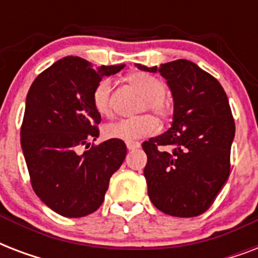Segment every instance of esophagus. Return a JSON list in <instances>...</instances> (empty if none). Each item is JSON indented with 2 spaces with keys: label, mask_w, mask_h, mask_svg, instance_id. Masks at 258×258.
<instances>
[{
  "label": "esophagus",
  "mask_w": 258,
  "mask_h": 258,
  "mask_svg": "<svg viewBox=\"0 0 258 258\" xmlns=\"http://www.w3.org/2000/svg\"><path fill=\"white\" fill-rule=\"evenodd\" d=\"M125 146H127V149L128 150H135L141 147V143H139V142H127Z\"/></svg>",
  "instance_id": "obj_1"
}]
</instances>
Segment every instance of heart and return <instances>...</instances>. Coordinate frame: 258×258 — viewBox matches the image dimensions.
Instances as JSON below:
<instances>
[{"label": "heart", "mask_w": 258, "mask_h": 258, "mask_svg": "<svg viewBox=\"0 0 258 258\" xmlns=\"http://www.w3.org/2000/svg\"><path fill=\"white\" fill-rule=\"evenodd\" d=\"M127 82L143 96L138 109L139 112L150 111L161 121L169 120L174 112V104L169 97L165 96L166 87L162 80L145 72H134L127 76ZM111 91L112 84L109 79H101L93 88V108L103 116H109L112 113ZM157 128V120L151 115H141L131 119H120L108 123L104 125L103 134L107 139L134 142L153 135Z\"/></svg>", "instance_id": "1"}]
</instances>
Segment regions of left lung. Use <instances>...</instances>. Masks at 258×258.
Returning a JSON list of instances; mask_svg holds the SVG:
<instances>
[{
    "mask_svg": "<svg viewBox=\"0 0 258 258\" xmlns=\"http://www.w3.org/2000/svg\"><path fill=\"white\" fill-rule=\"evenodd\" d=\"M138 68L159 72L174 97L171 127L142 145L150 200L169 216H200L230 174L236 124L228 96L216 78L188 60Z\"/></svg>",
    "mask_w": 258,
    "mask_h": 258,
    "instance_id": "left-lung-1",
    "label": "left lung"
}]
</instances>
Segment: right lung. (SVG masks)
I'll list each match as a JSON object with an SVG mask.
<instances>
[{
    "instance_id": "obj_1",
    "label": "right lung",
    "mask_w": 258,
    "mask_h": 258,
    "mask_svg": "<svg viewBox=\"0 0 258 258\" xmlns=\"http://www.w3.org/2000/svg\"><path fill=\"white\" fill-rule=\"evenodd\" d=\"M123 68L93 67L68 56L42 71L30 86L20 131L22 153L34 192L60 216L79 218L96 212L124 161L123 141L91 146L101 120L93 108V88ZM82 147L86 151L80 154Z\"/></svg>"
}]
</instances>
